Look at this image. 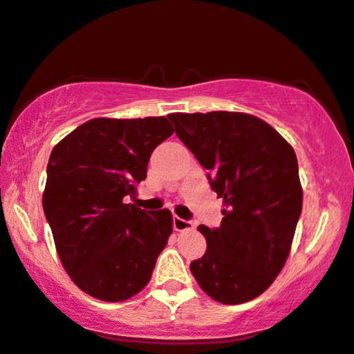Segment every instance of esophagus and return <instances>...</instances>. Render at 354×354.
Here are the masks:
<instances>
[{
  "instance_id": "esophagus-1",
  "label": "esophagus",
  "mask_w": 354,
  "mask_h": 354,
  "mask_svg": "<svg viewBox=\"0 0 354 354\" xmlns=\"http://www.w3.org/2000/svg\"><path fill=\"white\" fill-rule=\"evenodd\" d=\"M173 229L176 232H185L192 229V222L191 221H185V218L174 216L173 217Z\"/></svg>"
}]
</instances>
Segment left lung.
<instances>
[{"label":"left lung","instance_id":"8db88e82","mask_svg":"<svg viewBox=\"0 0 354 354\" xmlns=\"http://www.w3.org/2000/svg\"><path fill=\"white\" fill-rule=\"evenodd\" d=\"M168 119L225 204L221 227H198L207 250L191 263L192 276L214 301H252L272 284L290 252L302 212L297 156L254 115L216 111Z\"/></svg>","mask_w":354,"mask_h":354}]
</instances>
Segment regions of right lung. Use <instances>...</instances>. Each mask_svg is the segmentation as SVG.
Masks as SVG:
<instances>
[{"label": "right lung", "mask_w": 354, "mask_h": 354, "mask_svg": "<svg viewBox=\"0 0 354 354\" xmlns=\"http://www.w3.org/2000/svg\"><path fill=\"white\" fill-rule=\"evenodd\" d=\"M173 133L167 118L91 119L52 150L42 205L57 253L89 296L120 302L149 284L173 232L168 209L127 204L150 155Z\"/></svg>", "instance_id": "add662e5"}]
</instances>
